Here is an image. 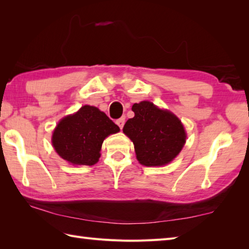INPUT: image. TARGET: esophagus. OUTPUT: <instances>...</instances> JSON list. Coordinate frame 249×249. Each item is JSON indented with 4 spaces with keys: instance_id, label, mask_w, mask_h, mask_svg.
Here are the masks:
<instances>
[{
    "instance_id": "esophagus-1",
    "label": "esophagus",
    "mask_w": 249,
    "mask_h": 249,
    "mask_svg": "<svg viewBox=\"0 0 249 249\" xmlns=\"http://www.w3.org/2000/svg\"><path fill=\"white\" fill-rule=\"evenodd\" d=\"M116 124H118V126L119 127L122 129L123 128V126H124V124H125V119L124 118H121V119H119V120H116V122H115Z\"/></svg>"
}]
</instances>
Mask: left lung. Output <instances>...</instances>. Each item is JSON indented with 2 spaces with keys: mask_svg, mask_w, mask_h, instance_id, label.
Returning a JSON list of instances; mask_svg holds the SVG:
<instances>
[{
  "mask_svg": "<svg viewBox=\"0 0 249 249\" xmlns=\"http://www.w3.org/2000/svg\"><path fill=\"white\" fill-rule=\"evenodd\" d=\"M131 110L135 116L126 122L123 133L133 141L138 161L146 167L172 161L186 142V133L178 116L147 100L134 104Z\"/></svg>",
  "mask_w": 249,
  "mask_h": 249,
  "instance_id": "obj_1",
  "label": "left lung"
}]
</instances>
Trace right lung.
<instances>
[{"label":"right lung","instance_id":"right-lung-1","mask_svg":"<svg viewBox=\"0 0 249 249\" xmlns=\"http://www.w3.org/2000/svg\"><path fill=\"white\" fill-rule=\"evenodd\" d=\"M119 131V126L105 112L86 105L59 122L52 135V145L72 165L93 166L99 160L104 140Z\"/></svg>","mask_w":249,"mask_h":249}]
</instances>
